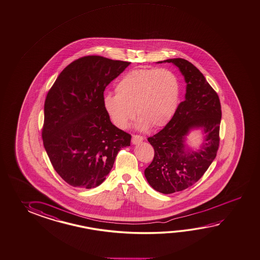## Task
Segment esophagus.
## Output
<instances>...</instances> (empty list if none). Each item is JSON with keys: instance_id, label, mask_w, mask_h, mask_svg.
<instances>
[{"instance_id": "1", "label": "esophagus", "mask_w": 260, "mask_h": 260, "mask_svg": "<svg viewBox=\"0 0 260 260\" xmlns=\"http://www.w3.org/2000/svg\"><path fill=\"white\" fill-rule=\"evenodd\" d=\"M143 137L141 136H138V135H133L132 136V143L133 144H138V143L142 142L143 141Z\"/></svg>"}]
</instances>
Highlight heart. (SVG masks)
<instances>
[{"label":"heart","mask_w":260,"mask_h":260,"mask_svg":"<svg viewBox=\"0 0 260 260\" xmlns=\"http://www.w3.org/2000/svg\"><path fill=\"white\" fill-rule=\"evenodd\" d=\"M115 92L103 97V108L116 127H127L137 112L139 129L158 128L168 123L177 109L180 83L167 68L135 69L120 78Z\"/></svg>","instance_id":"1"}]
</instances>
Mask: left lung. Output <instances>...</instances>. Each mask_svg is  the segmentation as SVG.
<instances>
[{"mask_svg":"<svg viewBox=\"0 0 260 260\" xmlns=\"http://www.w3.org/2000/svg\"><path fill=\"white\" fill-rule=\"evenodd\" d=\"M163 61L172 62L183 74L186 82L185 100L164 128L148 138L154 148V158L145 170V176L156 191L173 193L197 183L216 158L221 107L217 92L193 63L182 58ZM193 127H202L206 134L199 152L184 145L185 136Z\"/></svg>","mask_w":260,"mask_h":260,"instance_id":"obj_1","label":"left lung"}]
</instances>
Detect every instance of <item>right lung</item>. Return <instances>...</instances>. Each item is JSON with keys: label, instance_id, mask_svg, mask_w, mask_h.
<instances>
[{"label": "right lung", "instance_id": "add662e5", "mask_svg": "<svg viewBox=\"0 0 260 260\" xmlns=\"http://www.w3.org/2000/svg\"><path fill=\"white\" fill-rule=\"evenodd\" d=\"M131 62L89 55L67 66L47 94L42 139L56 173L68 184L97 187L131 135L112 124L103 93Z\"/></svg>", "mask_w": 260, "mask_h": 260}]
</instances>
